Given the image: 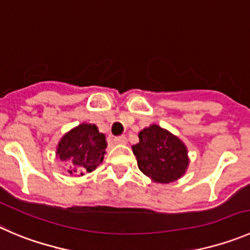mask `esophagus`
Here are the masks:
<instances>
[{"label": "esophagus", "mask_w": 250, "mask_h": 250, "mask_svg": "<svg viewBox=\"0 0 250 250\" xmlns=\"http://www.w3.org/2000/svg\"><path fill=\"white\" fill-rule=\"evenodd\" d=\"M114 143L118 144V146H125V144H127V138H125V137H118V138H114Z\"/></svg>", "instance_id": "esophagus-1"}]
</instances>
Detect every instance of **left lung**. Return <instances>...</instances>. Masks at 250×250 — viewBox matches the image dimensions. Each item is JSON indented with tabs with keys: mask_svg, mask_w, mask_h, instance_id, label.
<instances>
[{
	"mask_svg": "<svg viewBox=\"0 0 250 250\" xmlns=\"http://www.w3.org/2000/svg\"><path fill=\"white\" fill-rule=\"evenodd\" d=\"M139 143L132 146L138 167L158 184H170L183 178L188 167V146L171 132L150 125L139 132Z\"/></svg>",
	"mask_w": 250,
	"mask_h": 250,
	"instance_id": "8db88e82",
	"label": "left lung"
}]
</instances>
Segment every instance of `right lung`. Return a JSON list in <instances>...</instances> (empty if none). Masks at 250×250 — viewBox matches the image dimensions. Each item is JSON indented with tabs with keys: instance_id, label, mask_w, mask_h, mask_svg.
Wrapping results in <instances>:
<instances>
[{
	"instance_id": "add662e5",
	"label": "right lung",
	"mask_w": 250,
	"mask_h": 250,
	"mask_svg": "<svg viewBox=\"0 0 250 250\" xmlns=\"http://www.w3.org/2000/svg\"><path fill=\"white\" fill-rule=\"evenodd\" d=\"M107 142L96 125L81 123L60 138L57 158L66 163L67 172L83 176L96 169L104 160Z\"/></svg>"
}]
</instances>
